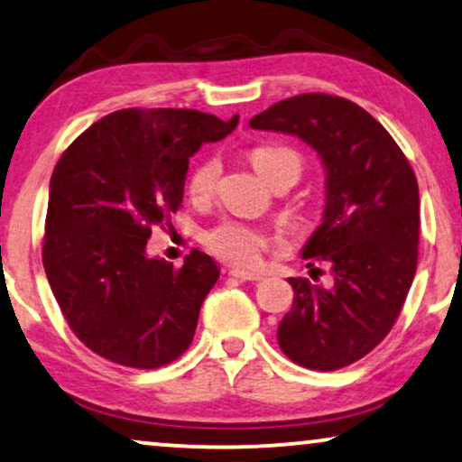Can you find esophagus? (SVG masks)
Returning a JSON list of instances; mask_svg holds the SVG:
<instances>
[{
  "label": "esophagus",
  "mask_w": 462,
  "mask_h": 462,
  "mask_svg": "<svg viewBox=\"0 0 462 462\" xmlns=\"http://www.w3.org/2000/svg\"><path fill=\"white\" fill-rule=\"evenodd\" d=\"M230 276L238 278V281H243V282H259V281H263L262 274H253V272H245V270H232Z\"/></svg>",
  "instance_id": "esophagus-1"
}]
</instances>
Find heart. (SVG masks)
I'll return each mask as SVG.
<instances>
[{
    "label": "heart",
    "mask_w": 462,
    "mask_h": 462,
    "mask_svg": "<svg viewBox=\"0 0 462 462\" xmlns=\"http://www.w3.org/2000/svg\"><path fill=\"white\" fill-rule=\"evenodd\" d=\"M251 165L268 181L291 180L295 184L303 171L301 154L287 146H257L249 152ZM222 163L217 157H207L188 175V194L194 203H205L216 192ZM205 245L213 255L236 268L251 270L262 263L263 253L270 249V238L262 230L243 222H222L205 234Z\"/></svg>",
    "instance_id": "heart-1"
}]
</instances>
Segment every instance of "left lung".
<instances>
[{
    "label": "left lung",
    "instance_id": "1",
    "mask_svg": "<svg viewBox=\"0 0 462 462\" xmlns=\"http://www.w3.org/2000/svg\"><path fill=\"white\" fill-rule=\"evenodd\" d=\"M249 125L297 135L324 165L327 207L301 255L328 263L333 284L289 278L295 297L278 324V346L299 366L343 368L385 339L411 291L419 259L417 178L387 129L339 96H293Z\"/></svg>",
    "mask_w": 462,
    "mask_h": 462
}]
</instances>
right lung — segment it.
<instances>
[{
	"instance_id": "right-lung-1",
	"label": "right lung",
	"mask_w": 462,
	"mask_h": 462,
	"mask_svg": "<svg viewBox=\"0 0 462 462\" xmlns=\"http://www.w3.org/2000/svg\"><path fill=\"white\" fill-rule=\"evenodd\" d=\"M236 125L238 115L125 108L62 152L50 180L43 268L69 327L94 354L159 368L192 343L217 265L194 249L173 268L148 257L146 243L181 207L192 154Z\"/></svg>"
}]
</instances>
